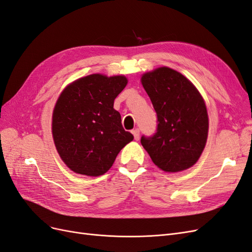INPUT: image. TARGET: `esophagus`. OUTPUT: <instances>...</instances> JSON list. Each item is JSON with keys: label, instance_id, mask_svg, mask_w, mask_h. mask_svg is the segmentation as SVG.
Masks as SVG:
<instances>
[{"label": "esophagus", "instance_id": "esophagus-1", "mask_svg": "<svg viewBox=\"0 0 252 252\" xmlns=\"http://www.w3.org/2000/svg\"><path fill=\"white\" fill-rule=\"evenodd\" d=\"M132 134H133V136H134V140L138 141V140L140 139V130H139L138 128L133 129V130H132Z\"/></svg>", "mask_w": 252, "mask_h": 252}]
</instances>
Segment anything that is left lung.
Listing matches in <instances>:
<instances>
[{
    "instance_id": "obj_1",
    "label": "left lung",
    "mask_w": 252,
    "mask_h": 252,
    "mask_svg": "<svg viewBox=\"0 0 252 252\" xmlns=\"http://www.w3.org/2000/svg\"><path fill=\"white\" fill-rule=\"evenodd\" d=\"M144 89L158 117L157 132L141 144L158 168L185 170L196 163L208 135V114L199 91L184 75L168 67L145 73Z\"/></svg>"
}]
</instances>
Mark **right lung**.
Here are the masks:
<instances>
[{"mask_svg":"<svg viewBox=\"0 0 252 252\" xmlns=\"http://www.w3.org/2000/svg\"><path fill=\"white\" fill-rule=\"evenodd\" d=\"M127 85L123 75L90 74L67 86L52 114V135L63 162L75 173L108 171L121 149L133 140L122 126L114 98Z\"/></svg>","mask_w":252,"mask_h":252,"instance_id":"1","label":"right lung"}]
</instances>
